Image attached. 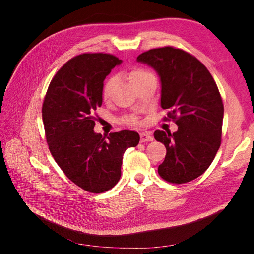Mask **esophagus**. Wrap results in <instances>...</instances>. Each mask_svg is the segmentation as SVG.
<instances>
[{
	"label": "esophagus",
	"instance_id": "1",
	"mask_svg": "<svg viewBox=\"0 0 254 254\" xmlns=\"http://www.w3.org/2000/svg\"><path fill=\"white\" fill-rule=\"evenodd\" d=\"M140 137H141V142H148V141H152L153 140L152 134L147 132V131L141 132L140 133Z\"/></svg>",
	"mask_w": 254,
	"mask_h": 254
}]
</instances>
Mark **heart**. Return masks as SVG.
<instances>
[{"instance_id": "1", "label": "heart", "mask_w": 254, "mask_h": 254, "mask_svg": "<svg viewBox=\"0 0 254 254\" xmlns=\"http://www.w3.org/2000/svg\"><path fill=\"white\" fill-rule=\"evenodd\" d=\"M148 75H150V73H148L147 71L141 70V68H135V70H133L131 73H130V79H131L132 83L135 86L137 82L141 81L144 77H146V76ZM115 83H117V78L115 77H110L106 81L105 86L103 88V96L105 99H109L111 97L113 89L115 87ZM131 121H134V120L132 119Z\"/></svg>"}]
</instances>
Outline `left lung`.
Returning <instances> with one entry per match:
<instances>
[{
    "label": "left lung",
    "instance_id": "1",
    "mask_svg": "<svg viewBox=\"0 0 254 254\" xmlns=\"http://www.w3.org/2000/svg\"><path fill=\"white\" fill-rule=\"evenodd\" d=\"M137 63L155 70L161 83V107L176 120L178 130H157L166 156L158 173L172 183H186L202 175L220 146L224 105L207 68L194 56L165 47L145 52Z\"/></svg>",
    "mask_w": 254,
    "mask_h": 254
}]
</instances>
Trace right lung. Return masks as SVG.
I'll return each mask as SVG.
<instances>
[{
    "label": "right lung",
    "instance_id": "1",
    "mask_svg": "<svg viewBox=\"0 0 254 254\" xmlns=\"http://www.w3.org/2000/svg\"><path fill=\"white\" fill-rule=\"evenodd\" d=\"M122 60L109 54H81L52 79L42 106L52 156L65 176L90 193L112 189L121 178L123 155L140 135L123 130L107 137L94 131V111L103 104L104 80Z\"/></svg>",
    "mask_w": 254,
    "mask_h": 254
}]
</instances>
